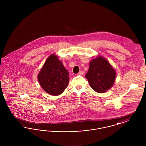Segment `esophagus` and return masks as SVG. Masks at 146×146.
<instances>
[{
	"mask_svg": "<svg viewBox=\"0 0 146 146\" xmlns=\"http://www.w3.org/2000/svg\"><path fill=\"white\" fill-rule=\"evenodd\" d=\"M78 75H79V76H83L84 74V72L83 70H81V71H80L79 73H78Z\"/></svg>",
	"mask_w": 146,
	"mask_h": 146,
	"instance_id": "obj_1",
	"label": "esophagus"
}]
</instances>
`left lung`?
<instances>
[{
    "instance_id": "left-lung-1",
    "label": "left lung",
    "mask_w": 146,
    "mask_h": 146,
    "mask_svg": "<svg viewBox=\"0 0 146 146\" xmlns=\"http://www.w3.org/2000/svg\"><path fill=\"white\" fill-rule=\"evenodd\" d=\"M85 77L94 90L104 93L113 85L116 72L106 58L98 56L91 61Z\"/></svg>"
}]
</instances>
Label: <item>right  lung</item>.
I'll use <instances>...</instances> for the list:
<instances>
[{"mask_svg":"<svg viewBox=\"0 0 146 146\" xmlns=\"http://www.w3.org/2000/svg\"><path fill=\"white\" fill-rule=\"evenodd\" d=\"M38 79L44 90L50 95L57 96L67 88L70 80L69 73L58 57L52 54L44 64Z\"/></svg>","mask_w":146,"mask_h":146,"instance_id":"obj_1","label":"right lung"}]
</instances>
